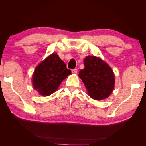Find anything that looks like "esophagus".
Segmentation results:
<instances>
[{
    "label": "esophagus",
    "instance_id": "obj_1",
    "mask_svg": "<svg viewBox=\"0 0 146 146\" xmlns=\"http://www.w3.org/2000/svg\"><path fill=\"white\" fill-rule=\"evenodd\" d=\"M72 72L73 74H77V72H78V70H77L76 68L72 70Z\"/></svg>",
    "mask_w": 146,
    "mask_h": 146
}]
</instances>
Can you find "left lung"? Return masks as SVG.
<instances>
[{
	"label": "left lung",
	"instance_id": "obj_1",
	"mask_svg": "<svg viewBox=\"0 0 146 146\" xmlns=\"http://www.w3.org/2000/svg\"><path fill=\"white\" fill-rule=\"evenodd\" d=\"M84 68L79 72V77L84 84L92 98L101 100L112 92L115 77L110 66L98 57L88 56L84 60Z\"/></svg>",
	"mask_w": 146,
	"mask_h": 146
}]
</instances>
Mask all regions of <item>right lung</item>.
Returning <instances> with one entry per match:
<instances>
[{
	"label": "right lung",
	"mask_w": 146,
	"mask_h": 146,
	"mask_svg": "<svg viewBox=\"0 0 146 146\" xmlns=\"http://www.w3.org/2000/svg\"><path fill=\"white\" fill-rule=\"evenodd\" d=\"M71 70L56 53H53L37 66L33 75V88L44 96L56 92Z\"/></svg>",
	"instance_id": "1"
}]
</instances>
